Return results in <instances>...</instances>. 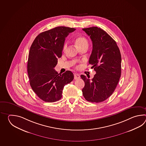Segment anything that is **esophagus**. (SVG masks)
I'll return each mask as SVG.
<instances>
[{"mask_svg": "<svg viewBox=\"0 0 146 146\" xmlns=\"http://www.w3.org/2000/svg\"><path fill=\"white\" fill-rule=\"evenodd\" d=\"M80 78V75L78 74H74V79H78Z\"/></svg>", "mask_w": 146, "mask_h": 146, "instance_id": "obj_1", "label": "esophagus"}]
</instances>
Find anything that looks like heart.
<instances>
[{
  "mask_svg": "<svg viewBox=\"0 0 146 146\" xmlns=\"http://www.w3.org/2000/svg\"><path fill=\"white\" fill-rule=\"evenodd\" d=\"M75 43L76 44L78 47H80L84 46H88V41L87 40V38L84 36L78 37L75 40ZM67 46V42H65L63 46V50H66Z\"/></svg>",
  "mask_w": 146,
  "mask_h": 146,
  "instance_id": "heart-1",
  "label": "heart"
}]
</instances>
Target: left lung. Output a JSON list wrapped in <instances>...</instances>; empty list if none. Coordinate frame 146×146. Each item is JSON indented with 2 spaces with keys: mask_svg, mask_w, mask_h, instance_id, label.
<instances>
[{
  "mask_svg": "<svg viewBox=\"0 0 146 146\" xmlns=\"http://www.w3.org/2000/svg\"><path fill=\"white\" fill-rule=\"evenodd\" d=\"M92 42L89 60L96 74L91 79L81 75L84 82V98L89 102H103L111 96L121 75V54L116 42L106 31L96 27L82 29Z\"/></svg>",
  "mask_w": 146,
  "mask_h": 146,
  "instance_id": "1",
  "label": "left lung"
}]
</instances>
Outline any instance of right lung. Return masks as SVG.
Returning <instances> with one entry per match:
<instances>
[{"mask_svg": "<svg viewBox=\"0 0 146 146\" xmlns=\"http://www.w3.org/2000/svg\"><path fill=\"white\" fill-rule=\"evenodd\" d=\"M75 30L66 27L53 28L38 34L31 45L27 65L30 84L45 102L60 99L64 87L74 78L72 72L67 70L59 75L54 68L62 57L66 37Z\"/></svg>", "mask_w": 146, "mask_h": 146, "instance_id": "right-lung-1", "label": "right lung"}]
</instances>
